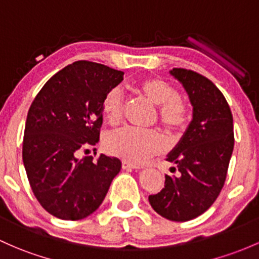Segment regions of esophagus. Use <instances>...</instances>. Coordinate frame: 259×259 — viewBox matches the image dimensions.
<instances>
[{
  "label": "esophagus",
  "mask_w": 259,
  "mask_h": 259,
  "mask_svg": "<svg viewBox=\"0 0 259 259\" xmlns=\"http://www.w3.org/2000/svg\"><path fill=\"white\" fill-rule=\"evenodd\" d=\"M122 169H124V170H132V169H141V166L130 162H122Z\"/></svg>",
  "instance_id": "34e87169"
}]
</instances>
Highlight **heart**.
Here are the masks:
<instances>
[{
    "label": "heart",
    "instance_id": "obj_1",
    "mask_svg": "<svg viewBox=\"0 0 259 259\" xmlns=\"http://www.w3.org/2000/svg\"><path fill=\"white\" fill-rule=\"evenodd\" d=\"M138 90L158 106L162 124L170 132L183 130L188 123L190 112L188 105L178 97L177 90L165 80L151 77L137 85ZM102 115L108 123H118L123 116V97L117 88L111 89L102 100ZM107 151L130 163L146 162L162 149V137L157 131L123 127L107 136Z\"/></svg>",
    "mask_w": 259,
    "mask_h": 259
}]
</instances>
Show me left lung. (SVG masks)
Here are the masks:
<instances>
[{"label": "left lung", "instance_id": "obj_1", "mask_svg": "<svg viewBox=\"0 0 259 259\" xmlns=\"http://www.w3.org/2000/svg\"><path fill=\"white\" fill-rule=\"evenodd\" d=\"M170 75L185 89L193 119L166 158L180 174H166L164 188L148 200L160 216L184 222L204 213L224 188L235 144L233 118L225 96L207 77L182 68Z\"/></svg>", "mask_w": 259, "mask_h": 259}]
</instances>
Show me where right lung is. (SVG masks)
<instances>
[{
  "mask_svg": "<svg viewBox=\"0 0 259 259\" xmlns=\"http://www.w3.org/2000/svg\"><path fill=\"white\" fill-rule=\"evenodd\" d=\"M123 71L80 60L44 84L27 115L22 157L30 188L53 216L88 218L106 196L121 160L101 154L77 158L95 146L102 124V100L123 80Z\"/></svg>",
  "mask_w": 259,
  "mask_h": 259,
  "instance_id": "add662e5",
  "label": "right lung"
}]
</instances>
